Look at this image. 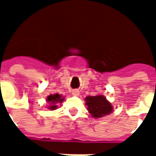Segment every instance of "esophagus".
<instances>
[{"label": "esophagus", "mask_w": 156, "mask_h": 156, "mask_svg": "<svg viewBox=\"0 0 156 156\" xmlns=\"http://www.w3.org/2000/svg\"><path fill=\"white\" fill-rule=\"evenodd\" d=\"M72 94H73V96H78V95H79V91H78V89H75V90H73V91L72 92Z\"/></svg>", "instance_id": "obj_1"}]
</instances>
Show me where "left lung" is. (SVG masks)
I'll use <instances>...</instances> for the list:
<instances>
[{"label":"left lung","instance_id":"8db88e82","mask_svg":"<svg viewBox=\"0 0 156 156\" xmlns=\"http://www.w3.org/2000/svg\"><path fill=\"white\" fill-rule=\"evenodd\" d=\"M87 109L93 117L101 118L111 114L113 106L111 103L106 99L103 95L88 96L85 98Z\"/></svg>","mask_w":156,"mask_h":156}]
</instances>
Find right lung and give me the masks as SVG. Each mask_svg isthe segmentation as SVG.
Segmentation results:
<instances>
[{"label": "right lung", "mask_w": 156, "mask_h": 156, "mask_svg": "<svg viewBox=\"0 0 156 156\" xmlns=\"http://www.w3.org/2000/svg\"><path fill=\"white\" fill-rule=\"evenodd\" d=\"M64 98H62V96L58 94H50L47 98V102L50 105L48 108H50L51 110H54L58 108V104H60L63 101Z\"/></svg>", "instance_id": "1"}]
</instances>
